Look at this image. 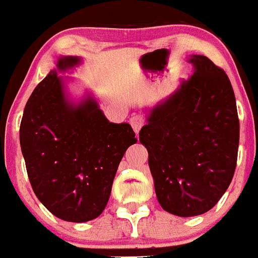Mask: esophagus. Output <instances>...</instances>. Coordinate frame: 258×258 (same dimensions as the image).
Instances as JSON below:
<instances>
[{
  "instance_id": "obj_1",
  "label": "esophagus",
  "mask_w": 258,
  "mask_h": 258,
  "mask_svg": "<svg viewBox=\"0 0 258 258\" xmlns=\"http://www.w3.org/2000/svg\"><path fill=\"white\" fill-rule=\"evenodd\" d=\"M131 125H132V127H133V131L138 134L141 131V127L145 125V118L140 115L133 116V117L131 118Z\"/></svg>"
}]
</instances>
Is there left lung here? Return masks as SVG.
<instances>
[{"label": "left lung", "instance_id": "1", "mask_svg": "<svg viewBox=\"0 0 258 258\" xmlns=\"http://www.w3.org/2000/svg\"><path fill=\"white\" fill-rule=\"evenodd\" d=\"M194 75L150 111L140 142L149 151L164 211L192 217L213 208L236 168L239 118L229 77L204 55H191Z\"/></svg>", "mask_w": 258, "mask_h": 258}]
</instances>
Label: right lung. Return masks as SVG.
<instances>
[{
  "instance_id": "1",
  "label": "right lung",
  "mask_w": 258,
  "mask_h": 258,
  "mask_svg": "<svg viewBox=\"0 0 258 258\" xmlns=\"http://www.w3.org/2000/svg\"><path fill=\"white\" fill-rule=\"evenodd\" d=\"M79 63L77 56H61L56 67L66 71ZM19 138L36 197L70 222L94 220L103 212L118 164L137 142L131 125L109 122L93 98L71 103L56 70L29 97Z\"/></svg>"
}]
</instances>
